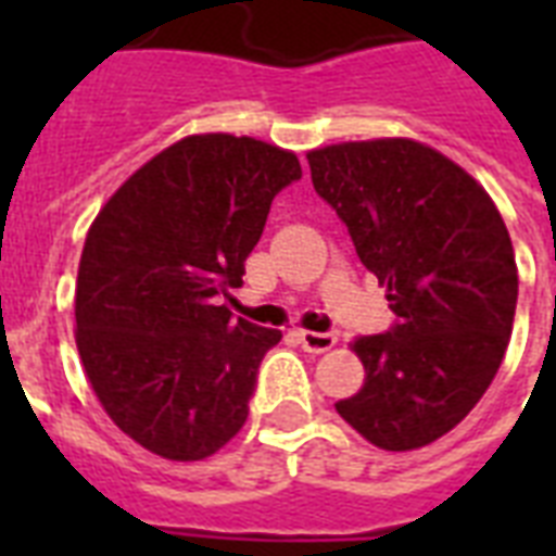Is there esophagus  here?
Returning <instances> with one entry per match:
<instances>
[{"mask_svg": "<svg viewBox=\"0 0 556 556\" xmlns=\"http://www.w3.org/2000/svg\"><path fill=\"white\" fill-rule=\"evenodd\" d=\"M296 338L303 343L305 352H329L334 343H338V334L334 331H296Z\"/></svg>", "mask_w": 556, "mask_h": 556, "instance_id": "1", "label": "esophagus"}]
</instances>
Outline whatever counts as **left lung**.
<instances>
[{
	"instance_id": "obj_1",
	"label": "left lung",
	"mask_w": 556,
	"mask_h": 556,
	"mask_svg": "<svg viewBox=\"0 0 556 556\" xmlns=\"http://www.w3.org/2000/svg\"><path fill=\"white\" fill-rule=\"evenodd\" d=\"M308 167L395 312L389 331L355 343L366 383L334 409L380 450L432 444L479 404L508 349V227L465 169L406 138L314 150Z\"/></svg>"
}]
</instances>
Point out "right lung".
Returning <instances> with one entry per match:
<instances>
[{
    "label": "right lung",
    "instance_id": "right-lung-1",
    "mask_svg": "<svg viewBox=\"0 0 556 556\" xmlns=\"http://www.w3.org/2000/svg\"><path fill=\"white\" fill-rule=\"evenodd\" d=\"M303 178L294 152L192 135L106 201L77 270V349L94 395L155 456L199 462L248 418L277 329L233 317L270 201Z\"/></svg>",
    "mask_w": 556,
    "mask_h": 556
}]
</instances>
